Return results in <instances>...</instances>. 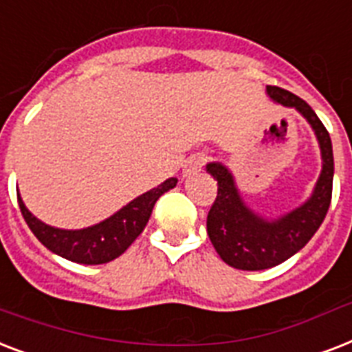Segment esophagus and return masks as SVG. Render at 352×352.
I'll return each instance as SVG.
<instances>
[{"label":"esophagus","instance_id":"34e87169","mask_svg":"<svg viewBox=\"0 0 352 352\" xmlns=\"http://www.w3.org/2000/svg\"><path fill=\"white\" fill-rule=\"evenodd\" d=\"M204 160H206V157H204L203 153L192 155V157L186 160V164H184L182 177H192V175H195V173H199V171L203 170Z\"/></svg>","mask_w":352,"mask_h":352}]
</instances>
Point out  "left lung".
I'll return each instance as SVG.
<instances>
[{"instance_id": "8db88e82", "label": "left lung", "mask_w": 352, "mask_h": 352, "mask_svg": "<svg viewBox=\"0 0 352 352\" xmlns=\"http://www.w3.org/2000/svg\"><path fill=\"white\" fill-rule=\"evenodd\" d=\"M267 95L276 104L294 107L311 124L322 151V171L305 203L268 219L245 203L232 171L223 162L206 164V171L217 181V197L206 219L208 237L221 259L239 270L272 268L300 252L325 219L333 195V144L322 120L305 100L289 91L267 85Z\"/></svg>"}]
</instances>
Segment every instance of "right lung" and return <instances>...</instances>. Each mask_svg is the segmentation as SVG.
Instances as JSON below:
<instances>
[{
    "label": "right lung",
    "instance_id": "add662e5",
    "mask_svg": "<svg viewBox=\"0 0 352 352\" xmlns=\"http://www.w3.org/2000/svg\"><path fill=\"white\" fill-rule=\"evenodd\" d=\"M175 184L177 179L171 177L153 190L133 199L131 203L122 206L111 217L80 230H65L45 225L43 221L30 214L19 193L18 204L32 234L52 254L80 265H102L117 259L131 246L133 241L142 234L144 226L148 225L157 199L162 193L170 192L171 188H175Z\"/></svg>",
    "mask_w": 352,
    "mask_h": 352
}]
</instances>
